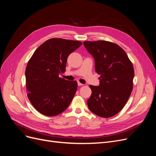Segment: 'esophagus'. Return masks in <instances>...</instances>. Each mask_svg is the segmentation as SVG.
<instances>
[{
    "label": "esophagus",
    "mask_w": 156,
    "mask_h": 156,
    "mask_svg": "<svg viewBox=\"0 0 156 156\" xmlns=\"http://www.w3.org/2000/svg\"><path fill=\"white\" fill-rule=\"evenodd\" d=\"M77 84H78V86H79V87H81V86H83V84L82 83H80V82H78V83H77Z\"/></svg>",
    "instance_id": "34e87169"
}]
</instances>
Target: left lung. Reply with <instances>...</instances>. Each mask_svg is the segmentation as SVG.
I'll return each instance as SVG.
<instances>
[{
    "label": "left lung",
    "mask_w": 156,
    "mask_h": 156,
    "mask_svg": "<svg viewBox=\"0 0 156 156\" xmlns=\"http://www.w3.org/2000/svg\"><path fill=\"white\" fill-rule=\"evenodd\" d=\"M83 44L95 61L96 72L100 75V85H90L91 96L87 100L90 111L103 118L119 113L133 90L134 69L126 52L109 41H86Z\"/></svg>",
    "instance_id": "left-lung-1"
}]
</instances>
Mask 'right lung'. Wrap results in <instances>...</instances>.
Segmentation results:
<instances>
[{"instance_id": "add662e5", "label": "right lung", "mask_w": 156, "mask_h": 156, "mask_svg": "<svg viewBox=\"0 0 156 156\" xmlns=\"http://www.w3.org/2000/svg\"><path fill=\"white\" fill-rule=\"evenodd\" d=\"M82 45L81 41L52 38L37 48L25 70L27 94L42 115L54 116L68 107L77 88L76 81L59 77L66 70L68 56Z\"/></svg>"}]
</instances>
